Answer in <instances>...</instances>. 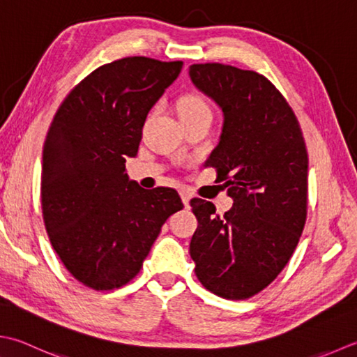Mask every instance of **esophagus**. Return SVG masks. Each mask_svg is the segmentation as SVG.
I'll use <instances>...</instances> for the list:
<instances>
[{
    "label": "esophagus",
    "mask_w": 357,
    "mask_h": 357,
    "mask_svg": "<svg viewBox=\"0 0 357 357\" xmlns=\"http://www.w3.org/2000/svg\"><path fill=\"white\" fill-rule=\"evenodd\" d=\"M181 198H183V202H184V206L185 207H188V204H190V193H188V190H181Z\"/></svg>",
    "instance_id": "esophagus-1"
}]
</instances>
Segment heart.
<instances>
[{
  "instance_id": "obj_1",
  "label": "heart",
  "mask_w": 357,
  "mask_h": 357,
  "mask_svg": "<svg viewBox=\"0 0 357 357\" xmlns=\"http://www.w3.org/2000/svg\"><path fill=\"white\" fill-rule=\"evenodd\" d=\"M199 113H211L207 102L198 94H185L178 100L179 119L197 116Z\"/></svg>"
}]
</instances>
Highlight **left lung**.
Returning <instances> with one entry per match:
<instances>
[{"instance_id": "8db88e82", "label": "left lung", "mask_w": 357, "mask_h": 357, "mask_svg": "<svg viewBox=\"0 0 357 357\" xmlns=\"http://www.w3.org/2000/svg\"><path fill=\"white\" fill-rule=\"evenodd\" d=\"M190 79L225 114L206 165L216 170L234 206L190 201L198 220L190 257L213 294L244 300L275 280L294 254L308 207V153L294 111L266 77L222 65H192Z\"/></svg>"}]
</instances>
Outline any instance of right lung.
<instances>
[{"label":"right lung","instance_id":"1","mask_svg":"<svg viewBox=\"0 0 357 357\" xmlns=\"http://www.w3.org/2000/svg\"><path fill=\"white\" fill-rule=\"evenodd\" d=\"M183 61L125 57L94 69L55 113L41 164V208L69 274L96 291L127 284L170 215L184 207L169 187L144 190L125 173L146 114Z\"/></svg>","mask_w":357,"mask_h":357}]
</instances>
